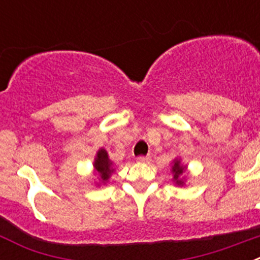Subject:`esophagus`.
I'll return each mask as SVG.
<instances>
[{"mask_svg": "<svg viewBox=\"0 0 260 260\" xmlns=\"http://www.w3.org/2000/svg\"><path fill=\"white\" fill-rule=\"evenodd\" d=\"M138 162H143V164H147V162L151 161V156H139L137 158Z\"/></svg>", "mask_w": 260, "mask_h": 260, "instance_id": "1", "label": "esophagus"}]
</instances>
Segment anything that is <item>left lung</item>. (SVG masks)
<instances>
[{"label":"left lung","instance_id":"8db88e82","mask_svg":"<svg viewBox=\"0 0 260 260\" xmlns=\"http://www.w3.org/2000/svg\"><path fill=\"white\" fill-rule=\"evenodd\" d=\"M186 171H187V165H183L182 162H181V157H174L173 160H172L171 172L172 174H173L172 181H173L174 185L180 186V187L186 185V178H187V177L185 176Z\"/></svg>","mask_w":260,"mask_h":260}]
</instances>
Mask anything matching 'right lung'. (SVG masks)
Segmentation results:
<instances>
[{"instance_id": "1", "label": "right lung", "mask_w": 260, "mask_h": 260, "mask_svg": "<svg viewBox=\"0 0 260 260\" xmlns=\"http://www.w3.org/2000/svg\"><path fill=\"white\" fill-rule=\"evenodd\" d=\"M93 171L92 173L95 176H98V180H95L93 185L96 187L102 185H107L109 182L110 177L114 173V164L113 161L109 158V153L107 152L105 148H99V151L96 152L95 158H93Z\"/></svg>"}]
</instances>
